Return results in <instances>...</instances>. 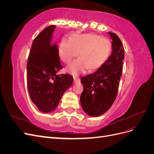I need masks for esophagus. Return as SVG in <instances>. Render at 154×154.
I'll return each mask as SVG.
<instances>
[{
  "label": "esophagus",
  "instance_id": "1",
  "mask_svg": "<svg viewBox=\"0 0 154 154\" xmlns=\"http://www.w3.org/2000/svg\"><path fill=\"white\" fill-rule=\"evenodd\" d=\"M80 81V78H76V77L74 78V83H77V82H79Z\"/></svg>",
  "mask_w": 154,
  "mask_h": 154
}]
</instances>
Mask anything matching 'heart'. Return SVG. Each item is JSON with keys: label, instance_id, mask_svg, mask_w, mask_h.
Wrapping results in <instances>:
<instances>
[{"label": "heart", "instance_id": "heart-1", "mask_svg": "<svg viewBox=\"0 0 154 154\" xmlns=\"http://www.w3.org/2000/svg\"><path fill=\"white\" fill-rule=\"evenodd\" d=\"M112 51L110 41L101 36L87 34H74L71 38L64 37L59 44L58 54L63 63H69L78 56L80 58L69 64L66 71L74 76L100 69L106 62Z\"/></svg>", "mask_w": 154, "mask_h": 154}]
</instances>
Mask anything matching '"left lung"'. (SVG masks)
<instances>
[{
    "label": "left lung",
    "mask_w": 154,
    "mask_h": 154,
    "mask_svg": "<svg viewBox=\"0 0 154 154\" xmlns=\"http://www.w3.org/2000/svg\"><path fill=\"white\" fill-rule=\"evenodd\" d=\"M112 42L111 54L106 62L92 74L81 78L83 91L80 96L82 109L90 116L105 113L114 103L122 75L125 50L118 36L109 32Z\"/></svg>",
    "instance_id": "obj_1"
}]
</instances>
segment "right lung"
Returning <instances> with one entry per match:
<instances>
[{
  "mask_svg": "<svg viewBox=\"0 0 154 154\" xmlns=\"http://www.w3.org/2000/svg\"><path fill=\"white\" fill-rule=\"evenodd\" d=\"M55 26L46 27L32 42L27 64V85L30 98L44 113L52 112L73 78L69 74H57L63 69L53 44Z\"/></svg>",
  "mask_w": 154,
  "mask_h": 154,
  "instance_id": "add662e5",
  "label": "right lung"
}]
</instances>
